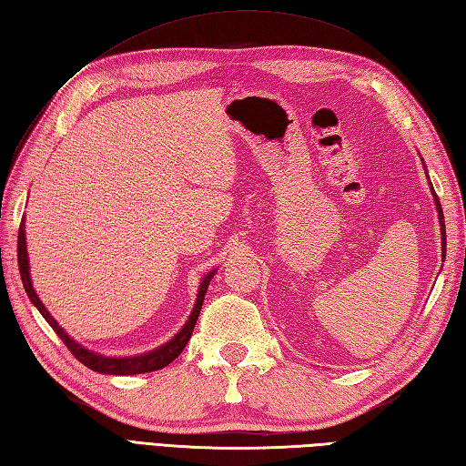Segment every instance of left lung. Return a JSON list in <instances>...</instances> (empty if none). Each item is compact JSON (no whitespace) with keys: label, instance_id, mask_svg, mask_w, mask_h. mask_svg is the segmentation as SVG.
Instances as JSON below:
<instances>
[{"label":"left lung","instance_id":"left-lung-1","mask_svg":"<svg viewBox=\"0 0 466 466\" xmlns=\"http://www.w3.org/2000/svg\"><path fill=\"white\" fill-rule=\"evenodd\" d=\"M431 184V181H429ZM431 189H433V186H431ZM435 203H437V211H439V223H441V235H442V251H445V245H447V235H445V218H442V209H441V203H439V199H437V196H435ZM445 257V255H442Z\"/></svg>","mask_w":466,"mask_h":466}]
</instances>
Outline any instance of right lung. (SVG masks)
Masks as SVG:
<instances>
[{
    "label": "right lung",
    "instance_id": "1",
    "mask_svg": "<svg viewBox=\"0 0 466 466\" xmlns=\"http://www.w3.org/2000/svg\"><path fill=\"white\" fill-rule=\"evenodd\" d=\"M17 263H19V272H21V280H24V287L29 300L37 306V310L41 312V316L45 320L49 322V326L56 332L63 339V344L69 348L71 354L78 360L83 361L86 368H90L93 371L98 373H110V376H134V373H147V371H156V370H162L167 364H172V361L181 354V350L186 348V344L189 342L191 332H194V326L198 322V316L201 310V304L203 299H206V292L209 287V280L213 279V272L211 270L209 275L203 279L201 287H199V294H198V302L194 306V312H191L189 320L186 322V326L181 328L177 332L176 338L169 339V342L162 348H157L154 351H147L144 356H136V358H105V356H98L95 351H88L86 348L78 346L75 339H71L69 336L65 334L63 328L53 320V316L45 309L43 302L39 300V297L33 290L31 285V279H29V260H27V247H25V229H24V223L19 225V235H17Z\"/></svg>",
    "mask_w": 466,
    "mask_h": 466
}]
</instances>
